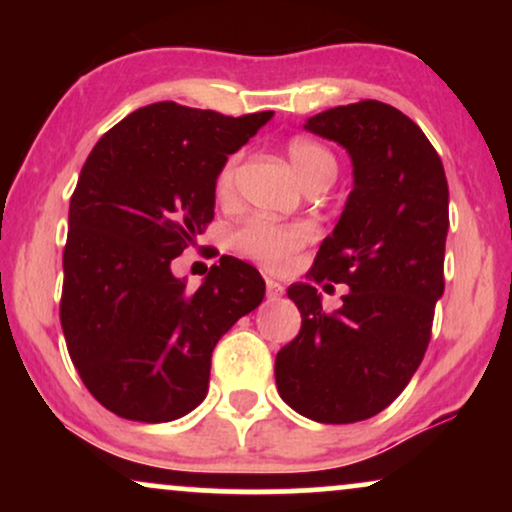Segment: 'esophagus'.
Wrapping results in <instances>:
<instances>
[{
  "label": "esophagus",
  "instance_id": "1",
  "mask_svg": "<svg viewBox=\"0 0 512 512\" xmlns=\"http://www.w3.org/2000/svg\"><path fill=\"white\" fill-rule=\"evenodd\" d=\"M282 293H284V286L275 282V279H268V282H265V296H268L270 300H277Z\"/></svg>",
  "mask_w": 512,
  "mask_h": 512
}]
</instances>
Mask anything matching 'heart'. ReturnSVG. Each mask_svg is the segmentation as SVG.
Segmentation results:
<instances>
[{
  "instance_id": "heart-1",
  "label": "heart",
  "mask_w": 512,
  "mask_h": 512,
  "mask_svg": "<svg viewBox=\"0 0 512 512\" xmlns=\"http://www.w3.org/2000/svg\"><path fill=\"white\" fill-rule=\"evenodd\" d=\"M289 158L296 167L305 188L314 184H331L338 172L335 156L324 144L312 139H293L289 144ZM240 170V156L223 160L214 177V195L219 200H230L235 193V179ZM310 242V230L300 226H282L268 219H251L233 233V247L249 261L263 265L265 270L279 272L289 265L300 249Z\"/></svg>"
}]
</instances>
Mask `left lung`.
Segmentation results:
<instances>
[{
  "label": "left lung",
  "mask_w": 512,
  "mask_h": 512,
  "mask_svg": "<svg viewBox=\"0 0 512 512\" xmlns=\"http://www.w3.org/2000/svg\"><path fill=\"white\" fill-rule=\"evenodd\" d=\"M305 130L345 146L354 188L307 282L286 291L303 324L279 349L275 380L303 417L352 424L387 408L424 359L445 289L450 191L436 149L391 104L321 111ZM331 281L350 293L340 311L324 313L316 286Z\"/></svg>",
  "instance_id": "obj_1"
}]
</instances>
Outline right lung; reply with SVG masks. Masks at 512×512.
<instances>
[{
    "label": "right lung",
    "instance_id": "1",
    "mask_svg": "<svg viewBox=\"0 0 512 512\" xmlns=\"http://www.w3.org/2000/svg\"><path fill=\"white\" fill-rule=\"evenodd\" d=\"M272 118L156 102L125 116L83 163L69 200L60 324L83 384L132 422H172L207 396L212 352L256 310L254 265L221 256L200 289L172 261L214 219V177Z\"/></svg>",
    "mask_w": 512,
    "mask_h": 512
}]
</instances>
